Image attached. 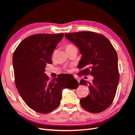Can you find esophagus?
<instances>
[{"instance_id": "esophagus-1", "label": "esophagus", "mask_w": 135, "mask_h": 135, "mask_svg": "<svg viewBox=\"0 0 135 135\" xmlns=\"http://www.w3.org/2000/svg\"><path fill=\"white\" fill-rule=\"evenodd\" d=\"M74 77H75V78L78 80V83H79V81H80V79L78 77H77L76 76H74Z\"/></svg>"}]
</instances>
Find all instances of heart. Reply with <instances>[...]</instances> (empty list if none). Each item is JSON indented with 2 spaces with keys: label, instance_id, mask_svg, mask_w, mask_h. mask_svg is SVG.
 <instances>
[{
  "label": "heart",
  "instance_id": "heart-1",
  "mask_svg": "<svg viewBox=\"0 0 135 135\" xmlns=\"http://www.w3.org/2000/svg\"><path fill=\"white\" fill-rule=\"evenodd\" d=\"M74 47H75L74 46H73V44H67L66 46V51H67V50H69V49H71V48H74ZM68 71H71V70H68Z\"/></svg>",
  "mask_w": 135,
  "mask_h": 135
}]
</instances>
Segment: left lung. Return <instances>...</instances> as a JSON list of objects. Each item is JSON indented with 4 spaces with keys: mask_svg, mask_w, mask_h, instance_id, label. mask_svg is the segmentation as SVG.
I'll return each instance as SVG.
<instances>
[{
    "mask_svg": "<svg viewBox=\"0 0 135 135\" xmlns=\"http://www.w3.org/2000/svg\"><path fill=\"white\" fill-rule=\"evenodd\" d=\"M65 36L78 47L82 55L78 66L83 69L79 74L93 76L89 84V93L80 100L81 106L92 113L104 111L112 104L119 80L115 48L105 36L95 32L65 33ZM79 84L88 83L81 79Z\"/></svg>",
    "mask_w": 135,
    "mask_h": 135,
    "instance_id": "1",
    "label": "left lung"
}]
</instances>
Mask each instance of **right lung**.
Returning a JSON list of instances; mask_svg holds the SVG:
<instances>
[{
	"mask_svg": "<svg viewBox=\"0 0 135 135\" xmlns=\"http://www.w3.org/2000/svg\"><path fill=\"white\" fill-rule=\"evenodd\" d=\"M64 36V33L29 36L13 53L16 87L28 107L39 113L47 114L59 107L63 89L79 86L74 76L68 80L61 74L50 80L44 73L47 64L52 62V53Z\"/></svg>",
	"mask_w": 135,
	"mask_h": 135,
	"instance_id": "add662e5",
	"label": "right lung"
}]
</instances>
